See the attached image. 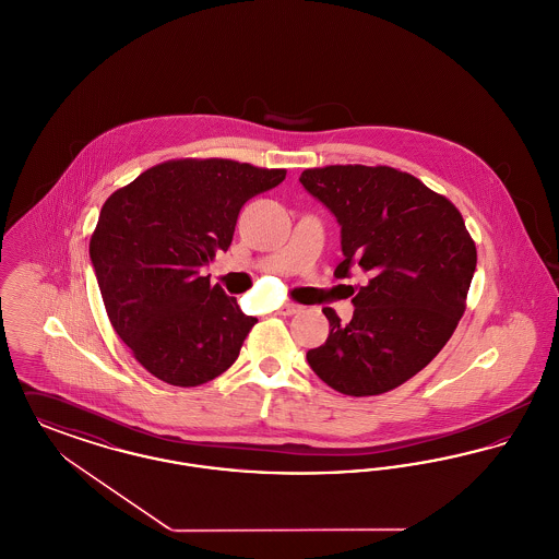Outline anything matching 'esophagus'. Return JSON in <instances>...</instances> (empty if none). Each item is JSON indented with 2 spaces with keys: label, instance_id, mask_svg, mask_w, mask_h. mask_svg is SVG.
Returning <instances> with one entry per match:
<instances>
[{
  "label": "esophagus",
  "instance_id": "esophagus-1",
  "mask_svg": "<svg viewBox=\"0 0 559 559\" xmlns=\"http://www.w3.org/2000/svg\"><path fill=\"white\" fill-rule=\"evenodd\" d=\"M297 312H301V306L292 304V301L283 304V308H281V314H285V317H292V314H297Z\"/></svg>",
  "mask_w": 559,
  "mask_h": 559
}]
</instances>
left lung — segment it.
Here are the masks:
<instances>
[{
  "label": "left lung",
  "mask_w": 559,
  "mask_h": 559,
  "mask_svg": "<svg viewBox=\"0 0 559 559\" xmlns=\"http://www.w3.org/2000/svg\"><path fill=\"white\" fill-rule=\"evenodd\" d=\"M301 187L337 217L344 260L369 274L342 322L322 308L331 331L306 354L308 365L346 396H377L426 369L465 312L476 245L459 210L394 167L329 165L306 169Z\"/></svg>",
  "instance_id": "left-lung-1"
}]
</instances>
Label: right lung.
<instances>
[{
	"label": "right lung",
	"mask_w": 559,
	"mask_h": 559,
	"mask_svg": "<svg viewBox=\"0 0 559 559\" xmlns=\"http://www.w3.org/2000/svg\"><path fill=\"white\" fill-rule=\"evenodd\" d=\"M285 176L237 160H167L103 205L90 260L108 320L160 381L194 388L239 358L258 319L203 267L228 251L242 205Z\"/></svg>",
	"instance_id": "right-lung-1"
}]
</instances>
